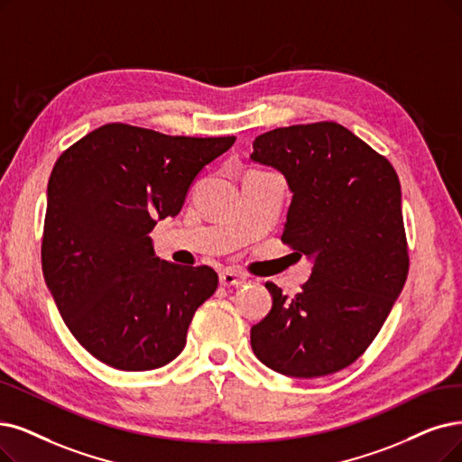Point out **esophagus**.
Instances as JSON below:
<instances>
[{
  "instance_id": "34e87169",
  "label": "esophagus",
  "mask_w": 462,
  "mask_h": 462,
  "mask_svg": "<svg viewBox=\"0 0 462 462\" xmlns=\"http://www.w3.org/2000/svg\"><path fill=\"white\" fill-rule=\"evenodd\" d=\"M245 281H246V276L241 274V273L233 271V269H227V271H224V273L219 274V284L226 286V288L241 286V284H245Z\"/></svg>"
}]
</instances>
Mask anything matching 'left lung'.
Instances as JSON below:
<instances>
[{
    "label": "left lung",
    "instance_id": "8db88e82",
    "mask_svg": "<svg viewBox=\"0 0 462 462\" xmlns=\"http://www.w3.org/2000/svg\"><path fill=\"white\" fill-rule=\"evenodd\" d=\"M250 159L286 176L293 197L281 238L315 262L293 298L265 282L273 309L252 326V350L290 377L336 374L372 345L408 279L398 174L334 121L260 134Z\"/></svg>",
    "mask_w": 462,
    "mask_h": 462
}]
</instances>
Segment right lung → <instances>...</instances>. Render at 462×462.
<instances>
[{
	"label": "right lung",
	"instance_id": "add662e5",
	"mask_svg": "<svg viewBox=\"0 0 462 462\" xmlns=\"http://www.w3.org/2000/svg\"><path fill=\"white\" fill-rule=\"evenodd\" d=\"M235 140L107 123L54 162L42 238L45 282L73 337L100 362L145 372L186 346L217 274L159 262L150 233L181 210L195 176Z\"/></svg>",
	"mask_w": 462,
	"mask_h": 462
}]
</instances>
